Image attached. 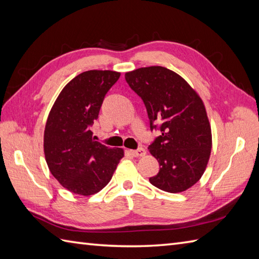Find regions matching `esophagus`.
<instances>
[{
  "label": "esophagus",
  "mask_w": 259,
  "mask_h": 259,
  "mask_svg": "<svg viewBox=\"0 0 259 259\" xmlns=\"http://www.w3.org/2000/svg\"><path fill=\"white\" fill-rule=\"evenodd\" d=\"M146 153L147 152L144 148H139V149H137V150H131V155L135 157H144Z\"/></svg>",
  "instance_id": "34e87169"
}]
</instances>
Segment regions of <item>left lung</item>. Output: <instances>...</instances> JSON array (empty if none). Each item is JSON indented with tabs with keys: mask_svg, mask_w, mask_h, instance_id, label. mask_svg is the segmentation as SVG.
<instances>
[{
	"mask_svg": "<svg viewBox=\"0 0 259 259\" xmlns=\"http://www.w3.org/2000/svg\"><path fill=\"white\" fill-rule=\"evenodd\" d=\"M124 78L144 101L150 129L160 123L161 136L148 148L160 167L150 184L171 194L189 189L205 172L212 147L201 98L183 76L158 65L130 71Z\"/></svg>",
	"mask_w": 259,
	"mask_h": 259,
	"instance_id": "left-lung-1",
	"label": "left lung"
}]
</instances>
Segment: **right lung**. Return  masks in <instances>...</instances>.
I'll return each mask as SVG.
<instances>
[{"label": "right lung", "mask_w": 259, "mask_h": 259, "mask_svg": "<svg viewBox=\"0 0 259 259\" xmlns=\"http://www.w3.org/2000/svg\"><path fill=\"white\" fill-rule=\"evenodd\" d=\"M119 78L120 72L110 70L80 73L63 88L49 113L43 138L48 167L75 195L91 196L103 189L124 156L121 148L95 140L90 130L104 96Z\"/></svg>", "instance_id": "right-lung-1"}]
</instances>
